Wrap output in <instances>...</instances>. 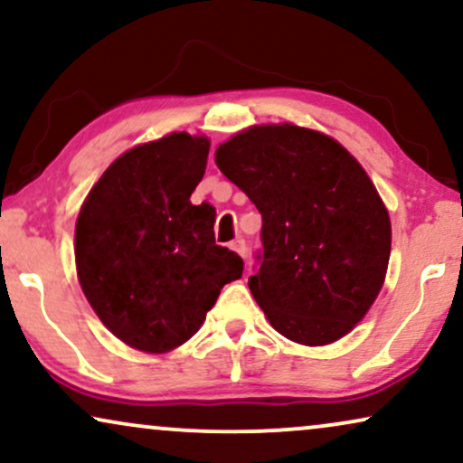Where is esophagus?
Listing matches in <instances>:
<instances>
[{"instance_id":"34e87169","label":"esophagus","mask_w":463,"mask_h":463,"mask_svg":"<svg viewBox=\"0 0 463 463\" xmlns=\"http://www.w3.org/2000/svg\"><path fill=\"white\" fill-rule=\"evenodd\" d=\"M231 248H232V250H235V251H237V254H239V256H241V259H245V256H248V245H245V239H241V237H239V239H235V241H232V243H231Z\"/></svg>"}]
</instances>
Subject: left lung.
I'll use <instances>...</instances> for the list:
<instances>
[{
	"instance_id": "8db88e82",
	"label": "left lung",
	"mask_w": 463,
	"mask_h": 463,
	"mask_svg": "<svg viewBox=\"0 0 463 463\" xmlns=\"http://www.w3.org/2000/svg\"><path fill=\"white\" fill-rule=\"evenodd\" d=\"M215 164L262 215L248 286L273 329L306 346L346 335L376 301L391 256L387 207L361 164L292 124L239 132Z\"/></svg>"
}]
</instances>
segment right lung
<instances>
[{
  "mask_svg": "<svg viewBox=\"0 0 463 463\" xmlns=\"http://www.w3.org/2000/svg\"><path fill=\"white\" fill-rule=\"evenodd\" d=\"M209 140L173 132L119 156L76 220V273L104 326L145 353H168L201 329L241 256L215 245V209L190 196Z\"/></svg>",
  "mask_w": 463,
  "mask_h": 463,
  "instance_id": "obj_1",
  "label": "right lung"
}]
</instances>
